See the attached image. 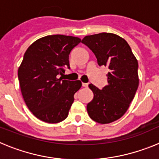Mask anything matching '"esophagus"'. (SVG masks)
<instances>
[{"mask_svg":"<svg viewBox=\"0 0 159 159\" xmlns=\"http://www.w3.org/2000/svg\"><path fill=\"white\" fill-rule=\"evenodd\" d=\"M82 86L84 87V88H88V84H87V83H82Z\"/></svg>","mask_w":159,"mask_h":159,"instance_id":"obj_1","label":"esophagus"}]
</instances>
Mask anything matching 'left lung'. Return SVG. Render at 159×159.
Listing matches in <instances>:
<instances>
[{
	"instance_id": "left-lung-1",
	"label": "left lung",
	"mask_w": 159,
	"mask_h": 159,
	"mask_svg": "<svg viewBox=\"0 0 159 159\" xmlns=\"http://www.w3.org/2000/svg\"><path fill=\"white\" fill-rule=\"evenodd\" d=\"M82 43L88 46L99 66H107V85L99 89L88 85L93 92L87 105L90 118L96 123L115 122L126 113L139 87L138 60L127 42L111 32L86 36Z\"/></svg>"
}]
</instances>
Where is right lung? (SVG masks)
<instances>
[{"instance_id":"right-lung-1","label":"right lung","mask_w":159,"mask_h":159,"mask_svg":"<svg viewBox=\"0 0 159 159\" xmlns=\"http://www.w3.org/2000/svg\"><path fill=\"white\" fill-rule=\"evenodd\" d=\"M81 39L64 35L46 36L28 48L18 68L20 91L25 103L37 119L57 123L68 116L80 80H63L69 68V54Z\"/></svg>"}]
</instances>
